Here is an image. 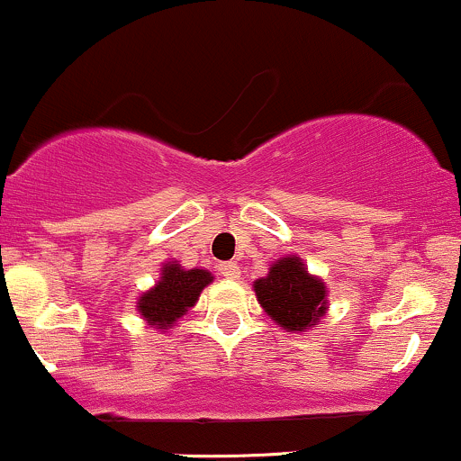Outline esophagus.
I'll return each instance as SVG.
<instances>
[{
  "instance_id": "obj_1",
  "label": "esophagus",
  "mask_w": 461,
  "mask_h": 461,
  "mask_svg": "<svg viewBox=\"0 0 461 461\" xmlns=\"http://www.w3.org/2000/svg\"><path fill=\"white\" fill-rule=\"evenodd\" d=\"M219 273L222 277H230V280H239L240 267L236 262H222V265H219Z\"/></svg>"
}]
</instances>
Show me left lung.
<instances>
[{"mask_svg": "<svg viewBox=\"0 0 461 461\" xmlns=\"http://www.w3.org/2000/svg\"><path fill=\"white\" fill-rule=\"evenodd\" d=\"M254 291L267 315L285 330H306L326 312V286L308 276L295 256L277 260L269 276L256 280Z\"/></svg>", "mask_w": 461, "mask_h": 461, "instance_id": "left-lung-1", "label": "left lung"}]
</instances>
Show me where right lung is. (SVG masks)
Here are the masks:
<instances>
[{"label": "right lung", "instance_id": "add662e5", "mask_svg": "<svg viewBox=\"0 0 461 461\" xmlns=\"http://www.w3.org/2000/svg\"><path fill=\"white\" fill-rule=\"evenodd\" d=\"M212 282V273L203 269H181L179 265H166L155 288L140 297L138 311L150 326L166 328L179 320L199 300L203 286Z\"/></svg>", "mask_w": 461, "mask_h": 461}]
</instances>
